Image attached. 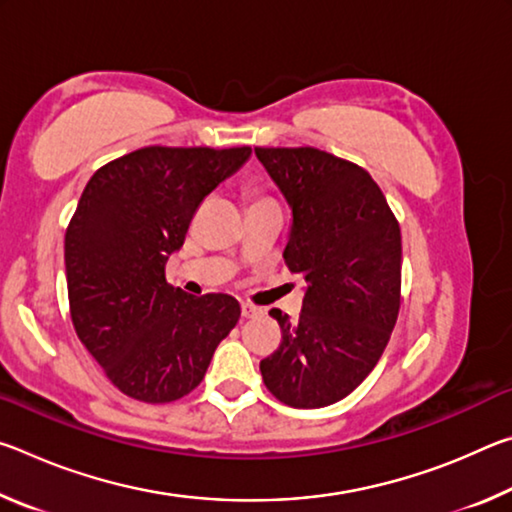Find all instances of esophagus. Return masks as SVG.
Wrapping results in <instances>:
<instances>
[{
    "instance_id": "34e87169",
    "label": "esophagus",
    "mask_w": 512,
    "mask_h": 512,
    "mask_svg": "<svg viewBox=\"0 0 512 512\" xmlns=\"http://www.w3.org/2000/svg\"><path fill=\"white\" fill-rule=\"evenodd\" d=\"M257 314H262V311H259L255 305H248V302H241V316H244V318H253V316H257Z\"/></svg>"
}]
</instances>
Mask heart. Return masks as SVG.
Here are the masks:
<instances>
[{"label":"heart","mask_w":512,"mask_h":512,"mask_svg":"<svg viewBox=\"0 0 512 512\" xmlns=\"http://www.w3.org/2000/svg\"><path fill=\"white\" fill-rule=\"evenodd\" d=\"M259 201H268V198H259Z\"/></svg>","instance_id":"obj_1"}]
</instances>
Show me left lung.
Segmentation results:
<instances>
[{"label":"left lung","mask_w":512,"mask_h":512,"mask_svg":"<svg viewBox=\"0 0 512 512\" xmlns=\"http://www.w3.org/2000/svg\"><path fill=\"white\" fill-rule=\"evenodd\" d=\"M255 155L293 214L284 262L307 282L296 323L271 309L282 343L259 370L280 402L320 409L350 395L391 339L400 314V223L359 164L314 146H257Z\"/></svg>","instance_id":"obj_1"}]
</instances>
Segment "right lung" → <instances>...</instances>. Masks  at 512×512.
<instances>
[{"mask_svg":"<svg viewBox=\"0 0 512 512\" xmlns=\"http://www.w3.org/2000/svg\"><path fill=\"white\" fill-rule=\"evenodd\" d=\"M250 146H144L103 164L65 232L69 314L81 343L121 393L176 402L201 384L241 316L225 293L194 298L164 275L212 189Z\"/></svg>","mask_w":512,"mask_h":512,"instance_id":"right-lung-1","label":"right lung"}]
</instances>
